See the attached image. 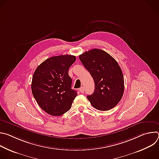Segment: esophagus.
<instances>
[{"mask_svg":"<svg viewBox=\"0 0 159 159\" xmlns=\"http://www.w3.org/2000/svg\"><path fill=\"white\" fill-rule=\"evenodd\" d=\"M79 90H80V93L83 94V93H84V87H80V88L79 89Z\"/></svg>","mask_w":159,"mask_h":159,"instance_id":"34e87169","label":"esophagus"}]
</instances>
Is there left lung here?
I'll use <instances>...</instances> for the list:
<instances>
[{
    "label": "left lung",
    "mask_w": 159,
    "mask_h": 159,
    "mask_svg": "<svg viewBox=\"0 0 159 159\" xmlns=\"http://www.w3.org/2000/svg\"><path fill=\"white\" fill-rule=\"evenodd\" d=\"M79 59L93 77L95 90L87 98L94 107L107 111L115 107L124 93V77L118 62L107 52L92 49L79 56Z\"/></svg>",
    "instance_id": "1"
}]
</instances>
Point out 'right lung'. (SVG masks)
I'll return each mask as SVG.
<instances>
[{
  "label": "right lung",
  "instance_id": "right-lung-1",
  "mask_svg": "<svg viewBox=\"0 0 159 159\" xmlns=\"http://www.w3.org/2000/svg\"><path fill=\"white\" fill-rule=\"evenodd\" d=\"M74 55L52 57L35 70L31 82L33 95L39 106L52 116H60L69 111L77 96L72 89L70 66L75 61Z\"/></svg>",
  "mask_w": 159,
  "mask_h": 159
}]
</instances>
